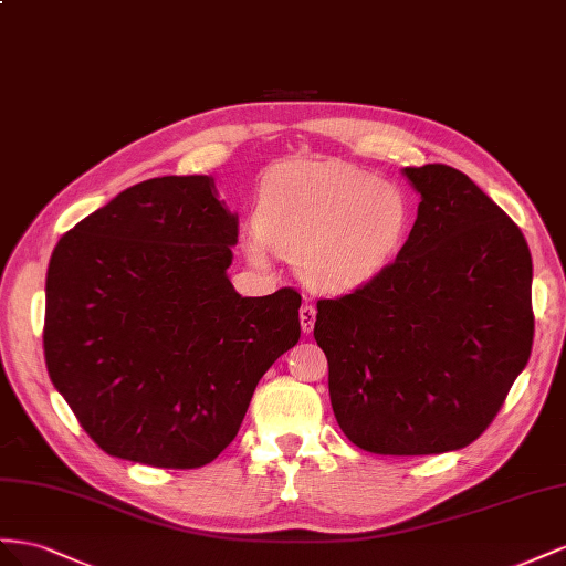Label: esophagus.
I'll list each match as a JSON object with an SVG mask.
<instances>
[{
  "instance_id": "esophagus-1",
  "label": "esophagus",
  "mask_w": 566,
  "mask_h": 566,
  "mask_svg": "<svg viewBox=\"0 0 566 566\" xmlns=\"http://www.w3.org/2000/svg\"><path fill=\"white\" fill-rule=\"evenodd\" d=\"M315 315H317L315 305H311V303H303V305H301L298 317H301V329H303V334H311V332H313V327H315Z\"/></svg>"
}]
</instances>
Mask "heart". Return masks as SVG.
I'll use <instances>...</instances> for the list:
<instances>
[{
	"label": "heart",
	"mask_w": 566,
	"mask_h": 566,
	"mask_svg": "<svg viewBox=\"0 0 566 566\" xmlns=\"http://www.w3.org/2000/svg\"><path fill=\"white\" fill-rule=\"evenodd\" d=\"M253 218L251 263L265 265L270 247L315 292L348 294L391 265L410 206L398 187L342 160H292L265 175Z\"/></svg>",
	"instance_id": "heart-1"
}]
</instances>
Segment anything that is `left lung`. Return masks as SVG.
<instances>
[{
  "mask_svg": "<svg viewBox=\"0 0 566 566\" xmlns=\"http://www.w3.org/2000/svg\"><path fill=\"white\" fill-rule=\"evenodd\" d=\"M419 193L396 261L317 301L334 417L377 455H439L476 441L534 344L528 244L464 172L402 168Z\"/></svg>",
  "mask_w": 566,
  "mask_h": 566,
  "instance_id": "1",
  "label": "left lung"
}]
</instances>
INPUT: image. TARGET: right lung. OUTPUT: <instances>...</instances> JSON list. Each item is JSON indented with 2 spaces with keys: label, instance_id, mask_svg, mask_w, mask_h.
Returning <instances> with one entry per match:
<instances>
[{
  "label": "right lung",
  "instance_id": "add662e5",
  "mask_svg": "<svg viewBox=\"0 0 566 566\" xmlns=\"http://www.w3.org/2000/svg\"><path fill=\"white\" fill-rule=\"evenodd\" d=\"M237 224L211 175H168L59 239L46 373L104 453L166 470L213 462L258 381L296 346L298 292H234Z\"/></svg>",
  "mask_w": 566,
  "mask_h": 566
}]
</instances>
